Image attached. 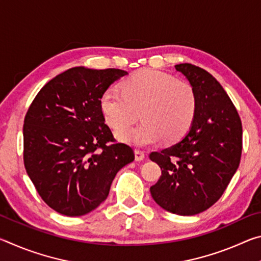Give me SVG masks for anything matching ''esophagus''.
Here are the masks:
<instances>
[{
    "label": "esophagus",
    "mask_w": 261,
    "mask_h": 261,
    "mask_svg": "<svg viewBox=\"0 0 261 261\" xmlns=\"http://www.w3.org/2000/svg\"><path fill=\"white\" fill-rule=\"evenodd\" d=\"M135 159H136V161H143L145 159L144 152L139 151V149H136V151H135Z\"/></svg>",
    "instance_id": "esophagus-1"
}]
</instances>
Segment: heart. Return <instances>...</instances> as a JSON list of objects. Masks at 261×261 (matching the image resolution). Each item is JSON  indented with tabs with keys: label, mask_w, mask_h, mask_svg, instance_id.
Wrapping results in <instances>:
<instances>
[{
	"label": "heart",
	"mask_w": 261,
	"mask_h": 261,
	"mask_svg": "<svg viewBox=\"0 0 261 261\" xmlns=\"http://www.w3.org/2000/svg\"><path fill=\"white\" fill-rule=\"evenodd\" d=\"M100 109L114 130L130 125L141 112L143 123L117 132L122 141L136 146H148L162 138L173 143L191 127L197 110L193 87L170 74L145 69L122 84V93L110 87L100 98Z\"/></svg>",
	"instance_id": "obj_1"
}]
</instances>
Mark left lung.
<instances>
[{
	"instance_id": "1",
	"label": "left lung",
	"mask_w": 261,
	"mask_h": 261,
	"mask_svg": "<svg viewBox=\"0 0 261 261\" xmlns=\"http://www.w3.org/2000/svg\"><path fill=\"white\" fill-rule=\"evenodd\" d=\"M197 96L196 116L178 143L152 152L161 177L149 191L170 213L194 215L210 208L235 175L242 154V123L221 84L206 70L190 63L175 65Z\"/></svg>"
}]
</instances>
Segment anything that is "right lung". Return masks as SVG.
I'll use <instances>...</instances> for the list:
<instances>
[{"label": "right lung", "mask_w": 261, "mask_h": 261, "mask_svg": "<svg viewBox=\"0 0 261 261\" xmlns=\"http://www.w3.org/2000/svg\"><path fill=\"white\" fill-rule=\"evenodd\" d=\"M127 72L74 67L35 96L23 127L24 163L42 200L67 216L90 213L107 199L115 176L135 160L105 124L100 98Z\"/></svg>", "instance_id": "obj_1"}]
</instances>
